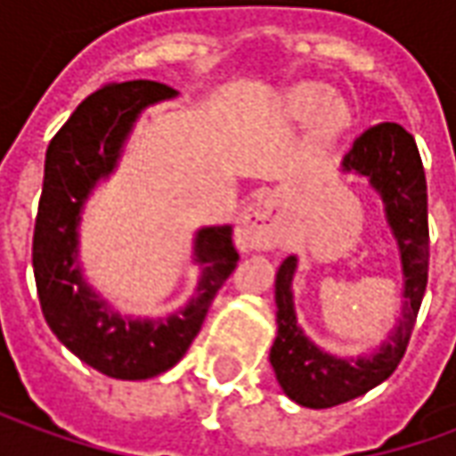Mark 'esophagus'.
I'll return each mask as SVG.
<instances>
[{"label": "esophagus", "instance_id": "1", "mask_svg": "<svg viewBox=\"0 0 456 456\" xmlns=\"http://www.w3.org/2000/svg\"><path fill=\"white\" fill-rule=\"evenodd\" d=\"M237 239L244 251L276 247L281 239V219L276 198L271 192H258L244 208L237 224Z\"/></svg>", "mask_w": 456, "mask_h": 456}]
</instances>
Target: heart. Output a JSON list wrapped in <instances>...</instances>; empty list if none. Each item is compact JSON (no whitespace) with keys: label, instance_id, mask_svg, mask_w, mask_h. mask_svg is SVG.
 Here are the masks:
<instances>
[{"label":"heart","instance_id":"1","mask_svg":"<svg viewBox=\"0 0 456 456\" xmlns=\"http://www.w3.org/2000/svg\"><path fill=\"white\" fill-rule=\"evenodd\" d=\"M286 112L290 119L296 121H310L320 117V126L322 134H335L344 124L342 104L332 102V93L322 87V85H300L293 93L288 94Z\"/></svg>","mask_w":456,"mask_h":456}]
</instances>
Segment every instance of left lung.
<instances>
[{
  "label": "left lung",
  "instance_id": "8db88e82",
  "mask_svg": "<svg viewBox=\"0 0 456 456\" xmlns=\"http://www.w3.org/2000/svg\"><path fill=\"white\" fill-rule=\"evenodd\" d=\"M342 170L369 178V185L381 195L386 222L401 251L403 310L388 342L371 356L344 359L327 354L297 325L293 305L297 258L288 256L281 264L276 273L278 337L271 346V366L288 398L315 411L359 398L395 371L428 286V183L415 139L393 121L371 126L344 153Z\"/></svg>",
  "mask_w": 456,
  "mask_h": 456
}]
</instances>
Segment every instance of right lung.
<instances>
[{"mask_svg": "<svg viewBox=\"0 0 456 456\" xmlns=\"http://www.w3.org/2000/svg\"><path fill=\"white\" fill-rule=\"evenodd\" d=\"M153 80L104 85L65 121L45 151L44 190L34 229V276L51 332L93 369L112 379L141 381L183 359L205 322L222 283L237 268L232 227H202L192 261L202 266L195 296L159 320L124 317L87 286L77 261V229L90 192L119 163L139 114L175 97Z\"/></svg>", "mask_w": 456, "mask_h": 456, "instance_id": "add662e5", "label": "right lung"}]
</instances>
